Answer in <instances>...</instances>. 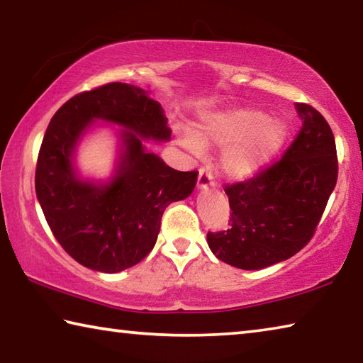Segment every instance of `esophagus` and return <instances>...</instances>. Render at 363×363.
Listing matches in <instances>:
<instances>
[{
    "instance_id": "obj_1",
    "label": "esophagus",
    "mask_w": 363,
    "mask_h": 363,
    "mask_svg": "<svg viewBox=\"0 0 363 363\" xmlns=\"http://www.w3.org/2000/svg\"><path fill=\"white\" fill-rule=\"evenodd\" d=\"M199 189H203V190H208L211 187L216 186V181H214V176L213 173L208 168H200V173H199Z\"/></svg>"
}]
</instances>
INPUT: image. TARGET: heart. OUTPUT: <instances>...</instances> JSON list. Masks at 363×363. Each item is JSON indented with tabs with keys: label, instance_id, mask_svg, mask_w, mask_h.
Instances as JSON below:
<instances>
[{
	"label": "heart",
	"instance_id": "1",
	"mask_svg": "<svg viewBox=\"0 0 363 363\" xmlns=\"http://www.w3.org/2000/svg\"><path fill=\"white\" fill-rule=\"evenodd\" d=\"M287 127L279 118H268L262 111L236 108L204 117L196 138L187 146L199 152L200 144L227 147L222 168L230 177L245 179L259 171L286 140Z\"/></svg>",
	"mask_w": 363,
	"mask_h": 363
}]
</instances>
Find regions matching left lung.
Here are the masks:
<instances>
[{"label": "left lung", "mask_w": 363, "mask_h": 363, "mask_svg": "<svg viewBox=\"0 0 363 363\" xmlns=\"http://www.w3.org/2000/svg\"><path fill=\"white\" fill-rule=\"evenodd\" d=\"M301 128L281 159L246 181L227 184L230 228L208 232L217 259L241 269L287 260L315 233L338 179L330 125L318 109L296 104Z\"/></svg>", "instance_id": "8db88e82"}]
</instances>
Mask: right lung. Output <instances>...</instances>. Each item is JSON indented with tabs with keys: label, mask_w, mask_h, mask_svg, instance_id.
Listing matches in <instances>:
<instances>
[{
	"label": "right lung",
	"mask_w": 363,
	"mask_h": 363,
	"mask_svg": "<svg viewBox=\"0 0 363 363\" xmlns=\"http://www.w3.org/2000/svg\"><path fill=\"white\" fill-rule=\"evenodd\" d=\"M95 118L122 124L125 152L106 186L75 177L70 157ZM171 136L160 104L135 85L111 82L77 94L52 117L38 154L35 187L55 240L72 259L95 272L136 265L155 246L169 203L187 199L199 171L169 168L146 152L143 140Z\"/></svg>",
	"instance_id": "right-lung-1"
}]
</instances>
